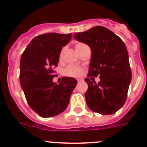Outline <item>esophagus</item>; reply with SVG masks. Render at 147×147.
<instances>
[{"label": "esophagus", "mask_w": 147, "mask_h": 147, "mask_svg": "<svg viewBox=\"0 0 147 147\" xmlns=\"http://www.w3.org/2000/svg\"><path fill=\"white\" fill-rule=\"evenodd\" d=\"M83 81H84V80H83V79H77L78 82H83Z\"/></svg>", "instance_id": "34e87169"}]
</instances>
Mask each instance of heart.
<instances>
[{
  "instance_id": "heart-1",
  "label": "heart",
  "mask_w": 147,
  "mask_h": 147,
  "mask_svg": "<svg viewBox=\"0 0 147 147\" xmlns=\"http://www.w3.org/2000/svg\"><path fill=\"white\" fill-rule=\"evenodd\" d=\"M84 45H85V44L82 43V42L76 44V46H75V49H76V51H78L80 50V48ZM62 51L61 52L60 55H59V58H60V59L62 58ZM82 69L80 67L76 65L67 66L65 69L64 70L65 75L68 76H71V77H78V76H80V75L82 74Z\"/></svg>"
}]
</instances>
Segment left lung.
Returning <instances> with one entry per match:
<instances>
[{"label": "left lung", "instance_id": "obj_1", "mask_svg": "<svg viewBox=\"0 0 147 147\" xmlns=\"http://www.w3.org/2000/svg\"><path fill=\"white\" fill-rule=\"evenodd\" d=\"M74 37L91 50L88 77L100 78L98 83L89 78L85 80L88 85L85 94L87 105L100 114L115 113L125 103L132 79L125 44L113 32L100 26L74 34Z\"/></svg>", "mask_w": 147, "mask_h": 147}]
</instances>
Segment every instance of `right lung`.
<instances>
[{
    "label": "right lung",
    "mask_w": 147,
    "mask_h": 147,
    "mask_svg": "<svg viewBox=\"0 0 147 147\" xmlns=\"http://www.w3.org/2000/svg\"><path fill=\"white\" fill-rule=\"evenodd\" d=\"M72 34L48 33L34 37L20 58V82L30 107L40 116L49 118L62 113L69 105L77 81L62 78L59 85L53 82L63 46Z\"/></svg>",
    "instance_id": "add662e5"
}]
</instances>
